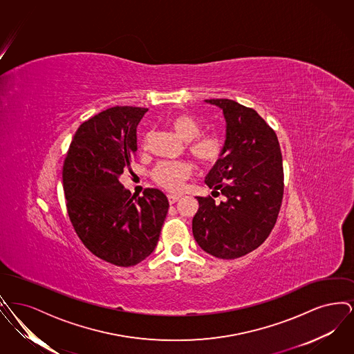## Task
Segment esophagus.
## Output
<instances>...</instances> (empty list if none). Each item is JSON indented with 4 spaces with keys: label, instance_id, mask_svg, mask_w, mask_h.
<instances>
[{
    "label": "esophagus",
    "instance_id": "1",
    "mask_svg": "<svg viewBox=\"0 0 354 354\" xmlns=\"http://www.w3.org/2000/svg\"><path fill=\"white\" fill-rule=\"evenodd\" d=\"M167 198H169V204H175V203L180 199V196H176V195H169Z\"/></svg>",
    "mask_w": 354,
    "mask_h": 354
}]
</instances>
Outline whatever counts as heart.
Returning <instances> with one entry per match:
<instances>
[{
  "label": "heart",
  "mask_w": 354,
  "mask_h": 354,
  "mask_svg": "<svg viewBox=\"0 0 354 354\" xmlns=\"http://www.w3.org/2000/svg\"><path fill=\"white\" fill-rule=\"evenodd\" d=\"M169 127L182 140L189 142L188 151L202 167H214L218 165L224 153V139L216 133L203 134L199 120L187 113L172 115L169 120ZM147 138L143 140L146 149ZM192 167L185 162H162L152 169L153 182L169 192H180L185 180L191 176Z\"/></svg>",
  "instance_id": "obj_1"
}]
</instances>
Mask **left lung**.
Listing matches in <instances>:
<instances>
[{
	"label": "left lung",
	"mask_w": 354,
	"mask_h": 354,
	"mask_svg": "<svg viewBox=\"0 0 354 354\" xmlns=\"http://www.w3.org/2000/svg\"><path fill=\"white\" fill-rule=\"evenodd\" d=\"M205 102L220 107L227 123L223 158L204 180L224 202L198 196L192 234L203 251L230 260L252 252L273 230L284 194L283 156L277 135L253 109Z\"/></svg>",
	"instance_id": "left-lung-1"
}]
</instances>
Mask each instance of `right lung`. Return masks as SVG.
<instances>
[{
  "instance_id": "1",
  "label": "right lung",
  "mask_w": 354,
  "mask_h": 354,
  "mask_svg": "<svg viewBox=\"0 0 354 354\" xmlns=\"http://www.w3.org/2000/svg\"><path fill=\"white\" fill-rule=\"evenodd\" d=\"M146 111L115 106L86 120L64 162L66 208L77 235L90 252L118 267L151 254L169 212L162 191L146 188L135 198L119 182L134 160L136 126Z\"/></svg>"
}]
</instances>
